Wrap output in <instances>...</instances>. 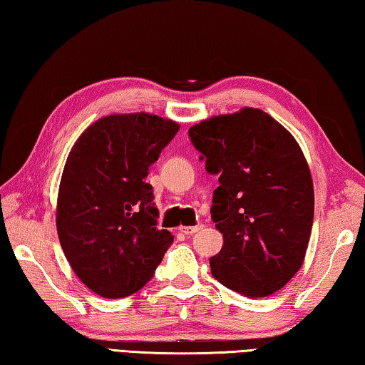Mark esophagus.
I'll list each match as a JSON object with an SVG mask.
<instances>
[{"instance_id":"34e87169","label":"esophagus","mask_w":365,"mask_h":365,"mask_svg":"<svg viewBox=\"0 0 365 365\" xmlns=\"http://www.w3.org/2000/svg\"><path fill=\"white\" fill-rule=\"evenodd\" d=\"M202 227H203L202 225H197V226H184V227H181V232H182L184 235H192V234H195V232H199Z\"/></svg>"}]
</instances>
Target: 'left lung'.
I'll use <instances>...</instances> for the list:
<instances>
[{
  "label": "left lung",
  "instance_id": "1",
  "mask_svg": "<svg viewBox=\"0 0 365 365\" xmlns=\"http://www.w3.org/2000/svg\"><path fill=\"white\" fill-rule=\"evenodd\" d=\"M189 138L218 175L212 220L222 234L210 259L216 280L248 298L272 295L302 267L314 218V187L295 138L259 108L203 120Z\"/></svg>",
  "mask_w": 365,
  "mask_h": 365
}]
</instances>
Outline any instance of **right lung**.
Here are the masks:
<instances>
[{
	"label": "right lung",
	"instance_id": "add662e5",
	"mask_svg": "<svg viewBox=\"0 0 365 365\" xmlns=\"http://www.w3.org/2000/svg\"><path fill=\"white\" fill-rule=\"evenodd\" d=\"M179 131L145 112L108 115L83 131L63 166L56 226L73 272L102 298L149 282L173 235L157 227L149 166Z\"/></svg>",
	"mask_w": 365,
	"mask_h": 365
}]
</instances>
